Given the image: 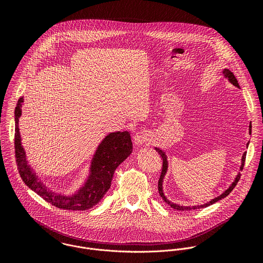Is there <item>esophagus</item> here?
<instances>
[{"label":"esophagus","instance_id":"34e87169","mask_svg":"<svg viewBox=\"0 0 263 263\" xmlns=\"http://www.w3.org/2000/svg\"><path fill=\"white\" fill-rule=\"evenodd\" d=\"M152 138V132L148 130H141L138 131L134 135V143L137 145H141L143 143H146L147 141L151 140Z\"/></svg>","mask_w":263,"mask_h":263}]
</instances>
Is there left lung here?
I'll return each mask as SVG.
<instances>
[{
    "mask_svg": "<svg viewBox=\"0 0 263 263\" xmlns=\"http://www.w3.org/2000/svg\"><path fill=\"white\" fill-rule=\"evenodd\" d=\"M222 72H223V74H224V77L228 78L229 81H230L234 86L239 87L238 82H237V79L235 78V76H234L232 71H230V70L227 69V68H224V69L222 70ZM251 131H252V125H250V133H251ZM155 148H156V151L160 154L161 158H162V170H161V175H160V178H159V181H158V192H159L160 197L163 199V201H164L165 203H167V204H168L171 207H173L174 209H177V210H192V209L204 208V207H207V206H209V205H212V204H214L215 202H217V201H219V200H221V199H223V198H226V197L233 191V189L236 186L237 182L239 181L240 174L237 175L235 181L232 183V185L229 187V189H228L226 192H224L222 195H220L219 197H217V198L213 199L212 201H210L208 204H204V205H201V206H194V207H184V206H179V205H177V204H173V203H171V202L164 197L163 192H162V180H163V177H164V175H165V173H166V170H167V159H166V156H165V153H164V152H162L161 149H159V148H157V147H155ZM246 155H247V153H245L243 156H242V162H241V166H240V170H241V171H242L243 165H245Z\"/></svg>",
    "mask_w": 263,
    "mask_h": 263,
    "instance_id": "left-lung-1",
    "label": "left lung"
}]
</instances>
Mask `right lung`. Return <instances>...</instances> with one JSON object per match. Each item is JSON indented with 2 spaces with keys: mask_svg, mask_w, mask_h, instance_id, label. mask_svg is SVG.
<instances>
[{
  "mask_svg": "<svg viewBox=\"0 0 263 263\" xmlns=\"http://www.w3.org/2000/svg\"><path fill=\"white\" fill-rule=\"evenodd\" d=\"M23 97L18 99L14 117H15V133H14V152L18 173L25 184L40 195L44 200L60 209L71 211H83L90 209L97 205L111 185L112 177L117 167L131 154L132 140L130 134L125 132L110 133L99 145L92 158L90 176L82 189L71 197L55 195L49 192L27 165L25 151L21 144V135L18 131V118L22 115Z\"/></svg>",
  "mask_w": 263,
  "mask_h": 263,
  "instance_id": "add662e5",
  "label": "right lung"
}]
</instances>
